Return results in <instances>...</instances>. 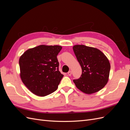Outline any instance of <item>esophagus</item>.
Returning <instances> with one entry per match:
<instances>
[{"instance_id":"esophagus-1","label":"esophagus","mask_w":130,"mask_h":130,"mask_svg":"<svg viewBox=\"0 0 130 130\" xmlns=\"http://www.w3.org/2000/svg\"><path fill=\"white\" fill-rule=\"evenodd\" d=\"M72 72L71 71H69L68 72V75L69 76H71L72 75Z\"/></svg>"}]
</instances>
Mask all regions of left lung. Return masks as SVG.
I'll list each match as a JSON object with an SVG mask.
<instances>
[{
  "label": "left lung",
  "instance_id": "obj_1",
  "mask_svg": "<svg viewBox=\"0 0 130 130\" xmlns=\"http://www.w3.org/2000/svg\"><path fill=\"white\" fill-rule=\"evenodd\" d=\"M73 49L82 68L81 77L73 80L76 87L87 94L99 91L108 81L111 65L108 58L95 48L75 45Z\"/></svg>",
  "mask_w": 130,
  "mask_h": 130
}]
</instances>
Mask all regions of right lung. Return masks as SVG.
<instances>
[{
    "mask_svg": "<svg viewBox=\"0 0 130 130\" xmlns=\"http://www.w3.org/2000/svg\"><path fill=\"white\" fill-rule=\"evenodd\" d=\"M60 45H40L31 48L19 58L21 80L28 89L39 96L53 93L63 77L57 58Z\"/></svg>",
    "mask_w": 130,
    "mask_h": 130,
    "instance_id": "add662e5",
    "label": "right lung"
}]
</instances>
